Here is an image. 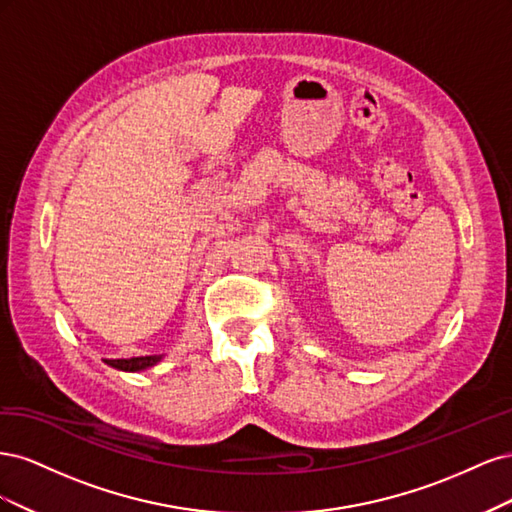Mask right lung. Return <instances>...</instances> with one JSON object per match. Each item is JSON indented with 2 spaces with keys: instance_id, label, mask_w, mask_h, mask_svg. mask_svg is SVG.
Returning <instances> with one entry per match:
<instances>
[{
  "instance_id": "1",
  "label": "right lung",
  "mask_w": 512,
  "mask_h": 512,
  "mask_svg": "<svg viewBox=\"0 0 512 512\" xmlns=\"http://www.w3.org/2000/svg\"><path fill=\"white\" fill-rule=\"evenodd\" d=\"M160 359L162 356H136V359H113L108 361V365L121 371H141V369L153 367Z\"/></svg>"
}]
</instances>
